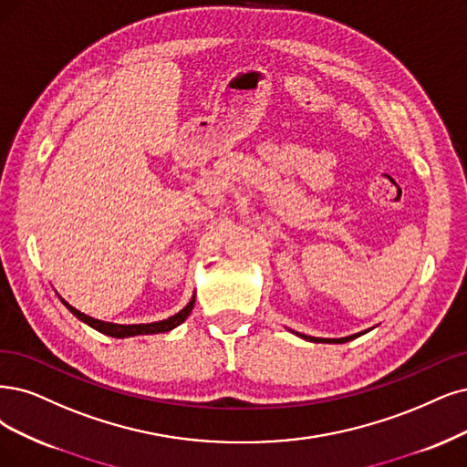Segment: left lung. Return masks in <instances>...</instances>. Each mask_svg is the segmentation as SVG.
<instances>
[{
	"label": "left lung",
	"instance_id": "8db88e82",
	"mask_svg": "<svg viewBox=\"0 0 467 467\" xmlns=\"http://www.w3.org/2000/svg\"><path fill=\"white\" fill-rule=\"evenodd\" d=\"M290 333H295L296 337H300V338H304V340H309V342H335V344H344V342H348V340H354V338H358V337H361V335H366V333H369L371 329H366V331H361V333H356V335H350V337H342V338H317V337H307V335H302V333H296V331H292V329H288Z\"/></svg>",
	"mask_w": 467,
	"mask_h": 467
}]
</instances>
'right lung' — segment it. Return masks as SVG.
<instances>
[{
  "instance_id": "1",
  "label": "right lung",
  "mask_w": 467,
  "mask_h": 467,
  "mask_svg": "<svg viewBox=\"0 0 467 467\" xmlns=\"http://www.w3.org/2000/svg\"><path fill=\"white\" fill-rule=\"evenodd\" d=\"M59 300L65 304V307L71 312L77 319H80L82 323L90 325L92 329L108 335V337H113V338H129V337H138V335H158V333H169L175 329V327H179L181 323L186 321V317L190 316V312H192L194 307V302H196V295H192V298H190V302L181 309L179 314L171 316L163 321H153V323H138V325H119V323H109V321H99V319H94L90 316H86L82 312H78L77 307H73L68 302H65L61 296Z\"/></svg>"
}]
</instances>
